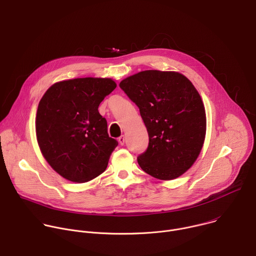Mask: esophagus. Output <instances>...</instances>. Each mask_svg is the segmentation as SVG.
I'll use <instances>...</instances> for the list:
<instances>
[{
	"mask_svg": "<svg viewBox=\"0 0 256 256\" xmlns=\"http://www.w3.org/2000/svg\"><path fill=\"white\" fill-rule=\"evenodd\" d=\"M125 140H126V139H125V136L122 135V136L119 137V143H120L121 145H124V144H125Z\"/></svg>",
	"mask_w": 256,
	"mask_h": 256,
	"instance_id": "34e87169",
	"label": "esophagus"
}]
</instances>
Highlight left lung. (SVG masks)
<instances>
[{"instance_id": "obj_1", "label": "left lung", "mask_w": 256, "mask_h": 256, "mask_svg": "<svg viewBox=\"0 0 256 256\" xmlns=\"http://www.w3.org/2000/svg\"><path fill=\"white\" fill-rule=\"evenodd\" d=\"M120 88L134 102L149 143L137 158L151 176L170 180L196 160L206 137V111L192 82L176 72L144 70L124 78Z\"/></svg>"}]
</instances>
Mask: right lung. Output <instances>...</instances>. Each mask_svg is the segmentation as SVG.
I'll list each match as a JSON object with an SVG mask.
<instances>
[{
  "mask_svg": "<svg viewBox=\"0 0 256 256\" xmlns=\"http://www.w3.org/2000/svg\"><path fill=\"white\" fill-rule=\"evenodd\" d=\"M116 86L112 78H80L56 82L41 98L37 142L49 166L68 180L86 182L106 170L118 141L109 137L98 108Z\"/></svg>",
  "mask_w": 256,
  "mask_h": 256,
  "instance_id": "add662e5",
  "label": "right lung"
}]
</instances>
